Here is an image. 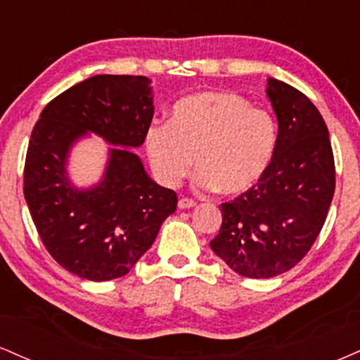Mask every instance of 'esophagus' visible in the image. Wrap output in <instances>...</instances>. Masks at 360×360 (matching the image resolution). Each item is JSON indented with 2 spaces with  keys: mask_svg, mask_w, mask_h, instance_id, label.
<instances>
[{
  "mask_svg": "<svg viewBox=\"0 0 360 360\" xmlns=\"http://www.w3.org/2000/svg\"><path fill=\"white\" fill-rule=\"evenodd\" d=\"M177 205H179L181 210H188V208H193V206H196V201L191 200V198H181Z\"/></svg>",
  "mask_w": 360,
  "mask_h": 360,
  "instance_id": "34e87169",
  "label": "esophagus"
}]
</instances>
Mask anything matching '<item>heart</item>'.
Here are the masks:
<instances>
[{"label":"heart","mask_w":360,"mask_h":360,"mask_svg":"<svg viewBox=\"0 0 360 360\" xmlns=\"http://www.w3.org/2000/svg\"><path fill=\"white\" fill-rule=\"evenodd\" d=\"M278 127L266 110L243 98L205 91L181 98L171 122L154 123L146 134V152L155 179L177 188L193 169L203 189L240 194L259 183L269 167Z\"/></svg>","instance_id":"obj_1"}]
</instances>
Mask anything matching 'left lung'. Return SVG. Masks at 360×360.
I'll return each mask as SVG.
<instances>
[{
  "label": "left lung",
  "instance_id": "1",
  "mask_svg": "<svg viewBox=\"0 0 360 360\" xmlns=\"http://www.w3.org/2000/svg\"><path fill=\"white\" fill-rule=\"evenodd\" d=\"M278 117L274 155L249 191L221 203V226L210 247L243 278L266 279L295 267L326 220L335 191V160L320 111L286 82L269 79Z\"/></svg>",
  "mask_w": 360,
  "mask_h": 360
}]
</instances>
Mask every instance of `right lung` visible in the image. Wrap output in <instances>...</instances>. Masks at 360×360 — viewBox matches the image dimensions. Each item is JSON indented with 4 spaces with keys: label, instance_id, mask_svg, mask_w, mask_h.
Returning a JSON list of instances; mask_svg holds the SVG:
<instances>
[{
    "label": "right lung",
    "instance_id": "add662e5",
    "mask_svg": "<svg viewBox=\"0 0 360 360\" xmlns=\"http://www.w3.org/2000/svg\"><path fill=\"white\" fill-rule=\"evenodd\" d=\"M154 117L143 76H93L49 103L32 130L23 194L40 240L65 271L89 281L130 272L176 212L177 196L160 188L128 148H111L105 179L89 191L71 188L69 147L94 131L122 147H139Z\"/></svg>",
    "mask_w": 360,
    "mask_h": 360
}]
</instances>
